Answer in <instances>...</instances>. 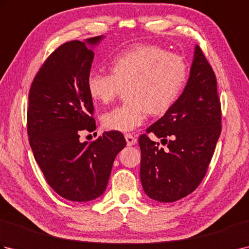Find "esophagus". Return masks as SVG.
<instances>
[{"label":"esophagus","mask_w":249,"mask_h":249,"mask_svg":"<svg viewBox=\"0 0 249 249\" xmlns=\"http://www.w3.org/2000/svg\"><path fill=\"white\" fill-rule=\"evenodd\" d=\"M125 139H126V143H127V145H135L137 143V138L131 134H126Z\"/></svg>","instance_id":"obj_1"}]
</instances>
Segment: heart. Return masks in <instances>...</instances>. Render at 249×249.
Wrapping results in <instances>:
<instances>
[{
	"mask_svg": "<svg viewBox=\"0 0 249 249\" xmlns=\"http://www.w3.org/2000/svg\"><path fill=\"white\" fill-rule=\"evenodd\" d=\"M109 68L110 72H89L87 89L95 102L109 104L126 88L127 102L102 116L105 128L122 133L143 124L147 113L160 115L170 110L187 79L183 57L155 45H136L119 52Z\"/></svg>",
	"mask_w": 249,
	"mask_h": 249,
	"instance_id": "obj_1",
	"label": "heart"
}]
</instances>
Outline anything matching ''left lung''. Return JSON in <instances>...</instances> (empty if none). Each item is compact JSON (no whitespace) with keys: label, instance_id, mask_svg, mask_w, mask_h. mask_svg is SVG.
Here are the masks:
<instances>
[{"label":"left lung","instance_id":"left-lung-1","mask_svg":"<svg viewBox=\"0 0 249 249\" xmlns=\"http://www.w3.org/2000/svg\"><path fill=\"white\" fill-rule=\"evenodd\" d=\"M221 109L216 76L199 46L183 93L165 115L139 138L140 178L147 197L174 202L199 186L212 160L221 131ZM169 140L167 141L166 138Z\"/></svg>","mask_w":249,"mask_h":249}]
</instances>
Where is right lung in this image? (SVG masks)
I'll return each instance as SVG.
<instances>
[{
    "label": "right lung",
    "instance_id": "obj_1",
    "mask_svg": "<svg viewBox=\"0 0 249 249\" xmlns=\"http://www.w3.org/2000/svg\"><path fill=\"white\" fill-rule=\"evenodd\" d=\"M104 36L61 45L36 73L29 93L28 135L36 162L61 197L87 202L107 187L116 155L126 145L120 131H105L80 142L81 130L93 131V102L87 79L94 60L89 47Z\"/></svg>",
    "mask_w": 249,
    "mask_h": 249
}]
</instances>
